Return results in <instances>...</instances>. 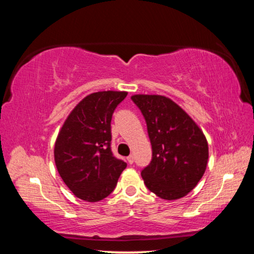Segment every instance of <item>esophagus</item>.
<instances>
[{"mask_svg":"<svg viewBox=\"0 0 254 254\" xmlns=\"http://www.w3.org/2000/svg\"><path fill=\"white\" fill-rule=\"evenodd\" d=\"M127 162L130 163V165H132V163L134 162V157H133L132 154H131V156H128V157H127Z\"/></svg>","mask_w":254,"mask_h":254,"instance_id":"34e87169","label":"esophagus"}]
</instances>
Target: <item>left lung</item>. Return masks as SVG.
Here are the masks:
<instances>
[{
    "instance_id": "left-lung-1",
    "label": "left lung",
    "mask_w": 254,
    "mask_h": 254,
    "mask_svg": "<svg viewBox=\"0 0 254 254\" xmlns=\"http://www.w3.org/2000/svg\"><path fill=\"white\" fill-rule=\"evenodd\" d=\"M143 114L152 160L141 171L150 191L167 200L186 196L206 170L208 144L203 131L182 107L161 95L131 96Z\"/></svg>"
}]
</instances>
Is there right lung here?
<instances>
[{"label": "right lung", "instance_id": "1", "mask_svg": "<svg viewBox=\"0 0 254 254\" xmlns=\"http://www.w3.org/2000/svg\"><path fill=\"white\" fill-rule=\"evenodd\" d=\"M127 92L89 94L68 115L55 143L60 177L76 197L104 199L114 190L127 163L111 150V121Z\"/></svg>", "mask_w": 254, "mask_h": 254}]
</instances>
